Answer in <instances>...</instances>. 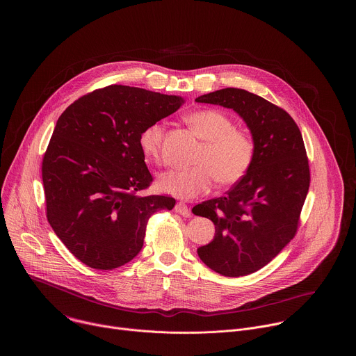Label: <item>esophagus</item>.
Returning a JSON list of instances; mask_svg holds the SVG:
<instances>
[{
	"mask_svg": "<svg viewBox=\"0 0 356 356\" xmlns=\"http://www.w3.org/2000/svg\"><path fill=\"white\" fill-rule=\"evenodd\" d=\"M175 212H178V213H181L184 216H188L191 213V209H189V207L186 204L179 202V203L175 204Z\"/></svg>",
	"mask_w": 356,
	"mask_h": 356,
	"instance_id": "1",
	"label": "esophagus"
}]
</instances>
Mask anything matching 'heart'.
Instances as JSON below:
<instances>
[{"label": "heart", "mask_w": 356, "mask_h": 356, "mask_svg": "<svg viewBox=\"0 0 356 356\" xmlns=\"http://www.w3.org/2000/svg\"><path fill=\"white\" fill-rule=\"evenodd\" d=\"M185 122L203 140V147L188 170H168L159 175L157 188L179 199H193L207 193L213 179L220 186L240 182L250 171L254 159L252 137L234 127L229 115L219 109L202 108L185 115ZM164 138V126L160 122L149 124L140 136V148L144 156L159 161Z\"/></svg>", "instance_id": "heart-1"}]
</instances>
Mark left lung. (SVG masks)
Masks as SVG:
<instances>
[{
    "label": "left lung",
    "instance_id": "left-lung-1",
    "mask_svg": "<svg viewBox=\"0 0 356 356\" xmlns=\"http://www.w3.org/2000/svg\"><path fill=\"white\" fill-rule=\"evenodd\" d=\"M236 111L254 143L248 174L225 196L193 207L215 225L213 240L197 250L218 274L243 277L270 263L295 237L309 188L302 133L282 108L244 89H220L196 99Z\"/></svg>",
    "mask_w": 356,
    "mask_h": 356
}]
</instances>
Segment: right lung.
<instances>
[{
  "label": "right lung",
  "mask_w": 356,
  "mask_h": 356,
  "mask_svg": "<svg viewBox=\"0 0 356 356\" xmlns=\"http://www.w3.org/2000/svg\"><path fill=\"white\" fill-rule=\"evenodd\" d=\"M184 99L111 85L72 102L58 118L42 160L47 218L83 264L113 270L140 254L154 212L170 196H138L152 175L140 148L149 124Z\"/></svg>",
  "instance_id": "1"
}]
</instances>
